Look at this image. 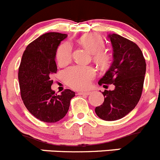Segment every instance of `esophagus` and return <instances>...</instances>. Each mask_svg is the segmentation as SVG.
Wrapping results in <instances>:
<instances>
[{
  "label": "esophagus",
  "instance_id": "34e87169",
  "mask_svg": "<svg viewBox=\"0 0 160 160\" xmlns=\"http://www.w3.org/2000/svg\"><path fill=\"white\" fill-rule=\"evenodd\" d=\"M90 94H91V92L89 91H82L78 92V95H85V96H88Z\"/></svg>",
  "mask_w": 160,
  "mask_h": 160
}]
</instances>
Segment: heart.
I'll return each mask as SVG.
<instances>
[{"label":"heart","mask_w":160,"mask_h":160,"mask_svg":"<svg viewBox=\"0 0 160 160\" xmlns=\"http://www.w3.org/2000/svg\"><path fill=\"white\" fill-rule=\"evenodd\" d=\"M80 44L92 53L93 59L99 65L106 67L110 62V55L103 51L105 42L97 35L86 34L79 39ZM72 55V47L69 42H64L57 50L56 60L59 65H66L70 62ZM96 70L91 66L75 65L64 72V77L69 86L75 89H85L89 86L91 81L96 76Z\"/></svg>","instance_id":"heart-1"}]
</instances>
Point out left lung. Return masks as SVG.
Returning a JSON list of instances; mask_svg holds the SVG:
<instances>
[{"label":"left lung","instance_id":"1","mask_svg":"<svg viewBox=\"0 0 160 160\" xmlns=\"http://www.w3.org/2000/svg\"><path fill=\"white\" fill-rule=\"evenodd\" d=\"M113 47V61L99 85L107 88L113 84V90L102 92L104 102L95 109L96 115L104 121H117L130 113L142 96L146 64L141 49L132 41L120 36L109 34Z\"/></svg>","mask_w":160,"mask_h":160}]
</instances>
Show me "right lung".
<instances>
[{
    "instance_id": "right-lung-1",
    "label": "right lung",
    "mask_w": 160,
    "mask_h": 160,
    "mask_svg": "<svg viewBox=\"0 0 160 160\" xmlns=\"http://www.w3.org/2000/svg\"><path fill=\"white\" fill-rule=\"evenodd\" d=\"M68 36L47 32L30 42L24 51L18 68V81L23 102L38 120L55 123L69 110L75 92L65 89L61 95L51 89L53 74L57 73L55 58L58 46Z\"/></svg>"
}]
</instances>
